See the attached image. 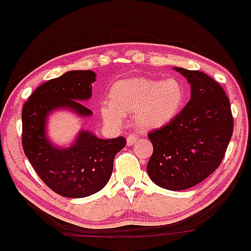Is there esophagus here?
Returning a JSON list of instances; mask_svg holds the SVG:
<instances>
[{
  "label": "esophagus",
  "mask_w": 251,
  "mask_h": 251,
  "mask_svg": "<svg viewBox=\"0 0 251 251\" xmlns=\"http://www.w3.org/2000/svg\"><path fill=\"white\" fill-rule=\"evenodd\" d=\"M137 139H138V137L134 133H129L127 135V145H128V146L133 145L135 141H137Z\"/></svg>",
  "instance_id": "34e87169"
}]
</instances>
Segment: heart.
Segmentation results:
<instances>
[{"instance_id":"1","label":"heart","mask_w":251,"mask_h":251,"mask_svg":"<svg viewBox=\"0 0 251 251\" xmlns=\"http://www.w3.org/2000/svg\"><path fill=\"white\" fill-rule=\"evenodd\" d=\"M110 102L100 105L105 123L122 125L125 114L133 112V123L143 131L171 123L182 110L186 91L176 78L160 80L137 77L119 80L111 86Z\"/></svg>"}]
</instances>
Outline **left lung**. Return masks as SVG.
I'll list each match as a JSON object with an SVG mask.
<instances>
[{"mask_svg": "<svg viewBox=\"0 0 251 251\" xmlns=\"http://www.w3.org/2000/svg\"><path fill=\"white\" fill-rule=\"evenodd\" d=\"M175 70L191 84V99L171 123L149 133L153 154L147 173L161 188L182 191L200 183L221 164L234 118L216 80L198 70Z\"/></svg>", "mask_w": 251, "mask_h": 251, "instance_id": "left-lung-1", "label": "left lung"}]
</instances>
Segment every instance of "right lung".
<instances>
[{"mask_svg":"<svg viewBox=\"0 0 251 251\" xmlns=\"http://www.w3.org/2000/svg\"><path fill=\"white\" fill-rule=\"evenodd\" d=\"M95 80L90 70L69 71L38 86L23 105L24 153L45 185L65 198H85L100 191L112 174L114 156L126 145L124 137L102 140L81 131L74 146L59 150L45 137V119L57 107L91 116L80 100L92 96Z\"/></svg>","mask_w":251,"mask_h":251,"instance_id":"1","label":"right lung"}]
</instances>
